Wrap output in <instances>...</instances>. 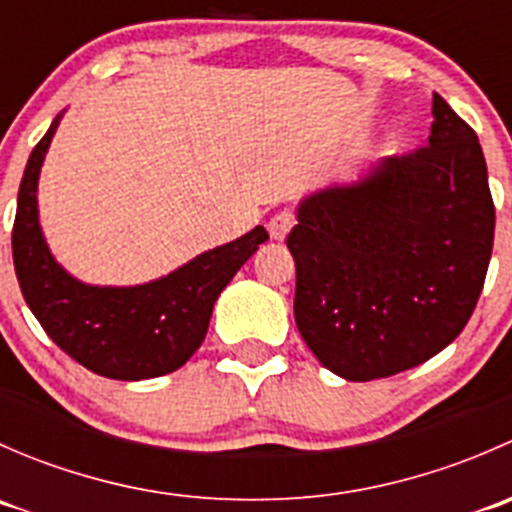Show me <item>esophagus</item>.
I'll return each mask as SVG.
<instances>
[{
  "label": "esophagus",
  "mask_w": 512,
  "mask_h": 512,
  "mask_svg": "<svg viewBox=\"0 0 512 512\" xmlns=\"http://www.w3.org/2000/svg\"><path fill=\"white\" fill-rule=\"evenodd\" d=\"M292 225H294V215L289 213V210H280V213H275L270 218L267 230H270L272 240H285L287 232L292 230Z\"/></svg>",
  "instance_id": "1"
}]
</instances>
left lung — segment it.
Returning a JSON list of instances; mask_svg holds the SVG:
<instances>
[{
  "label": "left lung",
  "mask_w": 512,
  "mask_h": 512,
  "mask_svg": "<svg viewBox=\"0 0 512 512\" xmlns=\"http://www.w3.org/2000/svg\"><path fill=\"white\" fill-rule=\"evenodd\" d=\"M426 146L314 193L287 235L294 322L349 381L386 379L446 349L476 309L495 205L476 131L433 94Z\"/></svg>",
  "instance_id": "left-lung-1"
}]
</instances>
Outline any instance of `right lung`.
<instances>
[{"instance_id": "obj_1", "label": "right lung", "mask_w": 512, "mask_h": 512, "mask_svg": "<svg viewBox=\"0 0 512 512\" xmlns=\"http://www.w3.org/2000/svg\"><path fill=\"white\" fill-rule=\"evenodd\" d=\"M56 123L34 146L19 185L12 255L24 299L51 342L94 374L118 381L170 374L198 352L215 299L270 235L257 225L141 287L81 285L49 255L36 213V180Z\"/></svg>"}]
</instances>
